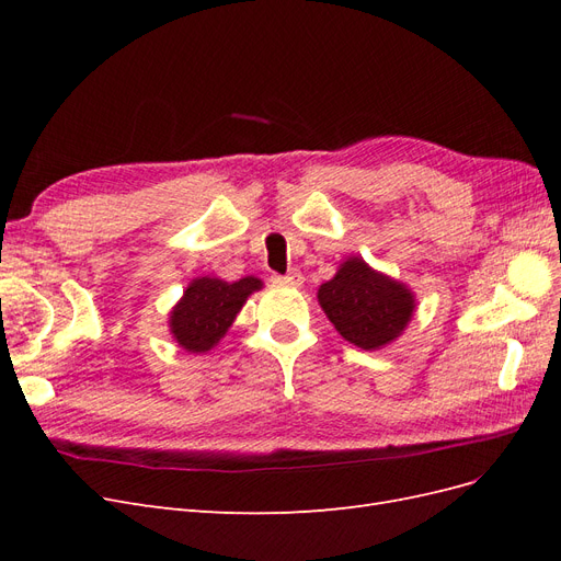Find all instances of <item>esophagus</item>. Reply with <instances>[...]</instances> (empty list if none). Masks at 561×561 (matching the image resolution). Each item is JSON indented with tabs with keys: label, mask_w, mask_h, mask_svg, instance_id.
Segmentation results:
<instances>
[{
	"label": "esophagus",
	"mask_w": 561,
	"mask_h": 561,
	"mask_svg": "<svg viewBox=\"0 0 561 561\" xmlns=\"http://www.w3.org/2000/svg\"><path fill=\"white\" fill-rule=\"evenodd\" d=\"M274 280L276 283H280V285H290V287H299L301 283H304V276L299 274L297 268H293L290 274H285V276H274Z\"/></svg>",
	"instance_id": "obj_1"
}]
</instances>
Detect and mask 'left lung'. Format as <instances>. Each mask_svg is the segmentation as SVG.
I'll use <instances>...</instances> for the list:
<instances>
[{
  "label": "left lung",
  "mask_w": 561,
  "mask_h": 561,
  "mask_svg": "<svg viewBox=\"0 0 561 561\" xmlns=\"http://www.w3.org/2000/svg\"><path fill=\"white\" fill-rule=\"evenodd\" d=\"M318 301L336 332L365 351L393 342L414 311V297L402 283L377 274L358 257L320 285Z\"/></svg>",
  "instance_id": "obj_1"
}]
</instances>
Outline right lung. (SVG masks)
I'll return each instance as SVG.
<instances>
[{
	"label": "right lung",
	"mask_w": 561,
	"mask_h": 561,
	"mask_svg": "<svg viewBox=\"0 0 561 561\" xmlns=\"http://www.w3.org/2000/svg\"><path fill=\"white\" fill-rule=\"evenodd\" d=\"M260 287L262 280L252 276L236 283L206 276L196 278L171 313V332L178 344L190 353L210 351L227 334L248 295Z\"/></svg>",
	"instance_id": "1"
}]
</instances>
